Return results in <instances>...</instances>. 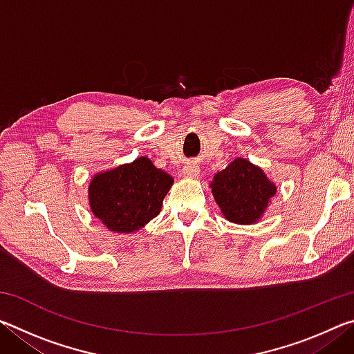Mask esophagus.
<instances>
[{"instance_id":"esophagus-1","label":"esophagus","mask_w":354,"mask_h":354,"mask_svg":"<svg viewBox=\"0 0 354 354\" xmlns=\"http://www.w3.org/2000/svg\"><path fill=\"white\" fill-rule=\"evenodd\" d=\"M183 175H184L185 178L195 179V178L200 176V169H198V167H196L195 164H187V165H184Z\"/></svg>"}]
</instances>
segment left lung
Returning <instances> with one entry per match:
<instances>
[{
	"label": "left lung",
	"instance_id": "8db88e82",
	"mask_svg": "<svg viewBox=\"0 0 354 354\" xmlns=\"http://www.w3.org/2000/svg\"><path fill=\"white\" fill-rule=\"evenodd\" d=\"M209 187L221 215L236 225L257 223L278 190L261 167L245 158H236L215 173Z\"/></svg>",
	"mask_w": 354,
	"mask_h": 354
}]
</instances>
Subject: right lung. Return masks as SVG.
<instances>
[{"mask_svg":"<svg viewBox=\"0 0 354 354\" xmlns=\"http://www.w3.org/2000/svg\"><path fill=\"white\" fill-rule=\"evenodd\" d=\"M173 184L147 156L100 171L88 183V206L106 230L133 234L160 212Z\"/></svg>","mask_w":354,"mask_h":354,"instance_id":"obj_1","label":"right lung"}]
</instances>
